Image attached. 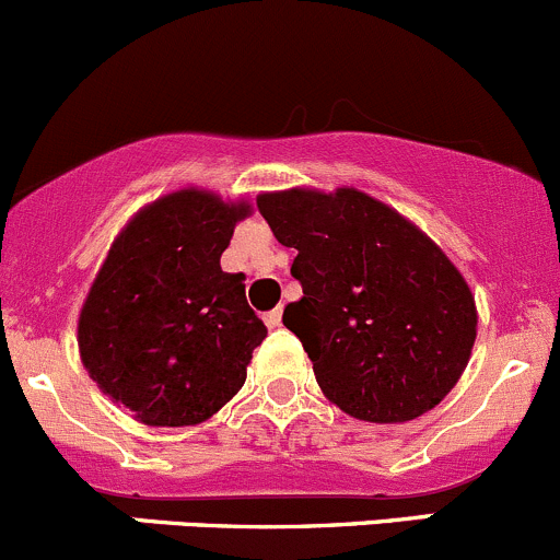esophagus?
<instances>
[{"label":"esophagus","instance_id":"esophagus-1","mask_svg":"<svg viewBox=\"0 0 560 560\" xmlns=\"http://www.w3.org/2000/svg\"><path fill=\"white\" fill-rule=\"evenodd\" d=\"M282 320V310H269V313H264V323H267V328H278Z\"/></svg>","mask_w":560,"mask_h":560}]
</instances>
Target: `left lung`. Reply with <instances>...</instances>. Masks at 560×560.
<instances>
[{
    "label": "left lung",
    "mask_w": 560,
    "mask_h": 560,
    "mask_svg": "<svg viewBox=\"0 0 560 560\" xmlns=\"http://www.w3.org/2000/svg\"><path fill=\"white\" fill-rule=\"evenodd\" d=\"M304 296L282 323L313 361L320 390L369 423H405L440 405L469 364V285L420 229L383 201L337 194L258 196Z\"/></svg>",
    "instance_id": "left-lung-1"
}]
</instances>
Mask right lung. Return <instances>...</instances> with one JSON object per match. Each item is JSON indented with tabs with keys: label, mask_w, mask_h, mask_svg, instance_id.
<instances>
[{
	"label": "right lung",
	"mask_w": 560,
	"mask_h": 560,
	"mask_svg": "<svg viewBox=\"0 0 560 560\" xmlns=\"http://www.w3.org/2000/svg\"><path fill=\"white\" fill-rule=\"evenodd\" d=\"M245 201L177 191L137 212L102 264L78 323L91 380L145 425H194L245 383L267 326L221 253Z\"/></svg>",
	"instance_id": "1"
}]
</instances>
